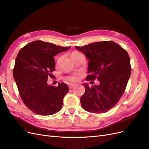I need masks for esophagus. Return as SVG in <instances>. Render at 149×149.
Listing matches in <instances>:
<instances>
[{"label": "esophagus", "instance_id": "obj_1", "mask_svg": "<svg viewBox=\"0 0 149 149\" xmlns=\"http://www.w3.org/2000/svg\"><path fill=\"white\" fill-rule=\"evenodd\" d=\"M75 86L74 84H70L69 86H68V87H69V89H72V87H74Z\"/></svg>", "mask_w": 149, "mask_h": 149}]
</instances>
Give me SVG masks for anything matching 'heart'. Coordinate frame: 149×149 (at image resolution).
<instances>
[{"label":"heart","instance_id":"1","mask_svg":"<svg viewBox=\"0 0 149 149\" xmlns=\"http://www.w3.org/2000/svg\"><path fill=\"white\" fill-rule=\"evenodd\" d=\"M78 54H79V53L74 52L72 54V56L77 55ZM66 79L67 80V81L72 82H77L78 80H79V75L77 74H74V75H70V76H68V77H67L66 78Z\"/></svg>","mask_w":149,"mask_h":149}]
</instances>
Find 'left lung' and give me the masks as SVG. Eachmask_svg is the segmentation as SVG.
<instances>
[{
  "label": "left lung",
  "mask_w": 149,
  "mask_h": 149,
  "mask_svg": "<svg viewBox=\"0 0 149 149\" xmlns=\"http://www.w3.org/2000/svg\"><path fill=\"white\" fill-rule=\"evenodd\" d=\"M88 59L86 81L97 79L100 85L89 87L84 84L85 93L81 97L84 109L103 113L114 107L125 92L131 74L130 59L127 51L111 41L95 42L75 47Z\"/></svg>",
  "instance_id": "8db88e82"
}]
</instances>
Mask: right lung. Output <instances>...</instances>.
I'll list each match as a JSON object with an SVG mask.
<instances>
[{"label":"right lung","instance_id":"right-lung-1","mask_svg":"<svg viewBox=\"0 0 149 149\" xmlns=\"http://www.w3.org/2000/svg\"><path fill=\"white\" fill-rule=\"evenodd\" d=\"M70 48L38 40L19 52L13 77L22 101L35 113L51 115L62 108L63 97L69 88L63 82L57 87L48 85L47 80L55 70L54 56Z\"/></svg>","mask_w":149,"mask_h":149}]
</instances>
